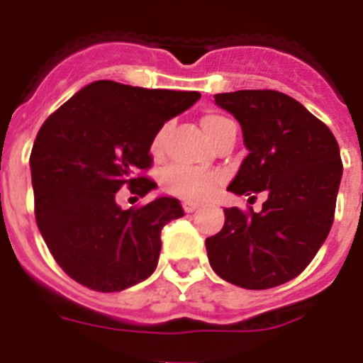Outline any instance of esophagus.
I'll return each mask as SVG.
<instances>
[{
	"instance_id": "obj_1",
	"label": "esophagus",
	"mask_w": 363,
	"mask_h": 363,
	"mask_svg": "<svg viewBox=\"0 0 363 363\" xmlns=\"http://www.w3.org/2000/svg\"><path fill=\"white\" fill-rule=\"evenodd\" d=\"M198 207L199 205L196 203V201H190V199H184V201H182V209H184V213H194Z\"/></svg>"
}]
</instances>
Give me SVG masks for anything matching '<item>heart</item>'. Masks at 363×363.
<instances>
[{"mask_svg": "<svg viewBox=\"0 0 363 363\" xmlns=\"http://www.w3.org/2000/svg\"><path fill=\"white\" fill-rule=\"evenodd\" d=\"M226 116L209 113V115H205L201 118V128H203L205 135L209 137L211 141H215V137L218 135V131L222 130V125L226 124ZM167 131H169V124L160 128L158 133L154 135L152 145H150V150H152L154 156L162 154ZM218 181H220V177L216 175V173H209V171H196L188 169V167H171L169 171H165L162 184L171 194H177V196H182V198L201 199L207 198L213 192V188L218 184Z\"/></svg>", "mask_w": 363, "mask_h": 363, "instance_id": "heart-1", "label": "heart"}]
</instances>
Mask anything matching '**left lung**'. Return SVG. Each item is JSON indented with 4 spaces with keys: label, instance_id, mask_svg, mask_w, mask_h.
<instances>
[{
    "label": "left lung",
    "instance_id": "8db88e82",
    "mask_svg": "<svg viewBox=\"0 0 363 363\" xmlns=\"http://www.w3.org/2000/svg\"><path fill=\"white\" fill-rule=\"evenodd\" d=\"M239 122L247 158L228 190L267 194L262 211L224 209V228L205 239L224 281L265 290L292 281L332 230L343 164L335 137L303 105L275 90L216 94Z\"/></svg>",
    "mask_w": 363,
    "mask_h": 363
}]
</instances>
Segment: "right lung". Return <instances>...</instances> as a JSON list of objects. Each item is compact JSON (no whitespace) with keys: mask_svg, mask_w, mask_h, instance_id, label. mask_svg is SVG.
Listing matches in <instances>:
<instances>
[{"mask_svg":"<svg viewBox=\"0 0 363 363\" xmlns=\"http://www.w3.org/2000/svg\"><path fill=\"white\" fill-rule=\"evenodd\" d=\"M199 98L96 81L41 125L30 156L37 228L60 267L82 286L121 292L154 273L162 228L184 211L171 196L124 211L116 192L128 184L143 198L156 188L139 177L152 164L154 135Z\"/></svg>","mask_w":363,"mask_h":363,"instance_id":"obj_1","label":"right lung"}]
</instances>
